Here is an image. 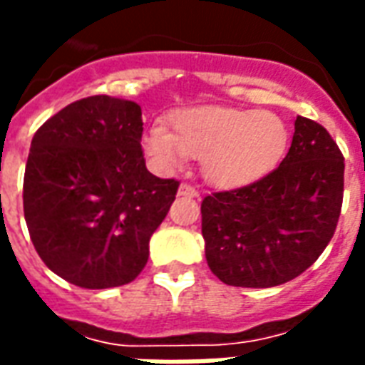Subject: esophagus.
Here are the masks:
<instances>
[{
  "label": "esophagus",
  "instance_id": "1",
  "mask_svg": "<svg viewBox=\"0 0 365 365\" xmlns=\"http://www.w3.org/2000/svg\"><path fill=\"white\" fill-rule=\"evenodd\" d=\"M178 195H185V197H199V191L190 185V183H182L180 187H178Z\"/></svg>",
  "mask_w": 365,
  "mask_h": 365
}]
</instances>
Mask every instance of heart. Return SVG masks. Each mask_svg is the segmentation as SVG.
I'll return each instance as SVG.
<instances>
[{"label": "heart", "mask_w": 365, "mask_h": 365, "mask_svg": "<svg viewBox=\"0 0 365 365\" xmlns=\"http://www.w3.org/2000/svg\"><path fill=\"white\" fill-rule=\"evenodd\" d=\"M172 131L160 123L145 131L141 147L160 172L201 156V174L218 187L257 182L279 166L290 145V129L267 110L197 106L170 115Z\"/></svg>", "instance_id": "obj_1"}]
</instances>
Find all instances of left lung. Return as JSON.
<instances>
[{
	"label": "left lung",
	"mask_w": 365,
	"mask_h": 365,
	"mask_svg": "<svg viewBox=\"0 0 365 365\" xmlns=\"http://www.w3.org/2000/svg\"><path fill=\"white\" fill-rule=\"evenodd\" d=\"M344 158L323 125L298 115L292 145L277 170L201 203L210 271L224 284L271 288L317 261L342 207Z\"/></svg>",
	"instance_id": "1"
}]
</instances>
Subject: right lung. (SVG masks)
Here are the masks:
<instances>
[{
  "instance_id": "1",
  "label": "right lung",
  "mask_w": 365,
  "mask_h": 365,
  "mask_svg": "<svg viewBox=\"0 0 365 365\" xmlns=\"http://www.w3.org/2000/svg\"><path fill=\"white\" fill-rule=\"evenodd\" d=\"M137 102L106 94L77 100L34 133L23 207L46 267L81 288L128 284L180 182L156 178L141 150Z\"/></svg>"
}]
</instances>
